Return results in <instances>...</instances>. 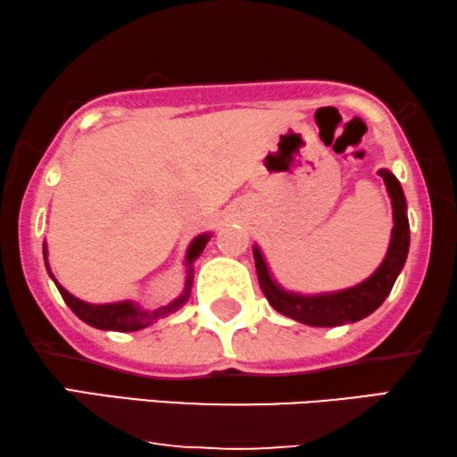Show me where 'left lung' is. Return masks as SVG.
Returning a JSON list of instances; mask_svg holds the SVG:
<instances>
[{"label":"left lung","instance_id":"left-lung-1","mask_svg":"<svg viewBox=\"0 0 457 457\" xmlns=\"http://www.w3.org/2000/svg\"><path fill=\"white\" fill-rule=\"evenodd\" d=\"M378 174L385 180L393 205L391 243L383 264L364 283L349 287V289L320 293V295H299V293L285 291L283 287L274 283L264 255H262L258 245H253V260L260 287L274 310L280 312L283 316L293 318V320L308 324V327H339V324L358 322L361 318L370 316L385 302L393 285H395L399 272H402L405 258H408L410 222L408 214H405L408 205H405L403 189L395 174L386 170V168L378 170Z\"/></svg>","mask_w":457,"mask_h":457}]
</instances>
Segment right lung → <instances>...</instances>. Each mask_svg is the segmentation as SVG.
I'll use <instances>...</instances> for the list:
<instances>
[{"instance_id": "1", "label": "right lung", "mask_w": 457, "mask_h": 457, "mask_svg": "<svg viewBox=\"0 0 457 457\" xmlns=\"http://www.w3.org/2000/svg\"><path fill=\"white\" fill-rule=\"evenodd\" d=\"M212 233H204V235H197L195 239L191 241L189 249H187V255H185V266H187V278H185V287H183V293L177 299H172L168 305H162L158 310H141L139 305L133 303V302H116V303H87L83 299L74 297L68 293L64 287H62L58 280L54 278L52 270H49V264H47V245L43 243V258H46V266H47V272L49 277L54 278L55 287H58L60 295L64 297V302L68 303V308H71L74 314H77L80 320L89 324V327H96V328H102V330H118V333H133V330H141V328H147L149 324H154L155 320H160V318H164L168 314H172V312H177L179 308H183L187 303V299L191 295V287H193V262L199 258V253L204 252L205 243L210 241Z\"/></svg>"}]
</instances>
